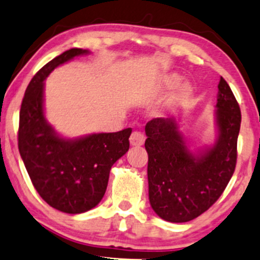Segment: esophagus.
Instances as JSON below:
<instances>
[{"mask_svg":"<svg viewBox=\"0 0 260 260\" xmlns=\"http://www.w3.org/2000/svg\"><path fill=\"white\" fill-rule=\"evenodd\" d=\"M144 136L140 132H133L129 137V142L133 147H140V145L144 144Z\"/></svg>","mask_w":260,"mask_h":260,"instance_id":"34e87169","label":"esophagus"}]
</instances>
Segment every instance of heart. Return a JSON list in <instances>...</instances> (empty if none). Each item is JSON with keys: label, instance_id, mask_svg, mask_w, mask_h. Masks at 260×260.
<instances>
[{"label": "heart", "instance_id": "obj_1", "mask_svg": "<svg viewBox=\"0 0 260 260\" xmlns=\"http://www.w3.org/2000/svg\"><path fill=\"white\" fill-rule=\"evenodd\" d=\"M176 80H177V77L172 76V77H170V78L168 79V83H170V84H174ZM181 90H182V92H184V94H187V92H189L190 89H189V86H188L187 84H184V85H182Z\"/></svg>", "mask_w": 260, "mask_h": 260}]
</instances>
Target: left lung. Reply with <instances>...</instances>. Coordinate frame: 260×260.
<instances>
[{
  "label": "left lung",
  "instance_id": "obj_1",
  "mask_svg": "<svg viewBox=\"0 0 260 260\" xmlns=\"http://www.w3.org/2000/svg\"><path fill=\"white\" fill-rule=\"evenodd\" d=\"M211 147L190 151L175 117L153 118L145 126L149 202L161 219L187 222L222 194L237 160L241 110L226 80L220 79Z\"/></svg>",
  "mask_w": 260,
  "mask_h": 260
}]
</instances>
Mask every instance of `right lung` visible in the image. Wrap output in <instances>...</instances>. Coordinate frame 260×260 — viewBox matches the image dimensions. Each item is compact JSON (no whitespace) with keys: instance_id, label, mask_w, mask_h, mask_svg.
Masks as SVG:
<instances>
[{"instance_id":"right-lung-1","label":"right lung","mask_w":260,"mask_h":260,"mask_svg":"<svg viewBox=\"0 0 260 260\" xmlns=\"http://www.w3.org/2000/svg\"><path fill=\"white\" fill-rule=\"evenodd\" d=\"M88 50L71 49L32 77L19 112L18 148L37 192L62 213L82 214L99 204L110 170L129 149L131 128L68 139L58 136L45 117L44 80L58 66Z\"/></svg>"}]
</instances>
